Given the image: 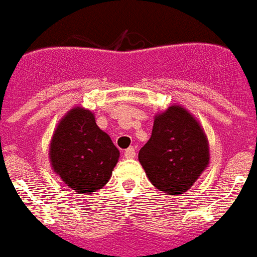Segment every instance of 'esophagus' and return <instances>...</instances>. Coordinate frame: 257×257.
<instances>
[{
    "label": "esophagus",
    "mask_w": 257,
    "mask_h": 257,
    "mask_svg": "<svg viewBox=\"0 0 257 257\" xmlns=\"http://www.w3.org/2000/svg\"><path fill=\"white\" fill-rule=\"evenodd\" d=\"M124 158H127V159H133V158H136V149L133 148V147H130L128 149H125Z\"/></svg>",
    "instance_id": "1"
}]
</instances>
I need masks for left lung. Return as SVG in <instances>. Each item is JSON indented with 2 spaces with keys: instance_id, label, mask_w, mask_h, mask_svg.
Returning <instances> with one entry per match:
<instances>
[{
  "instance_id": "1",
  "label": "left lung",
  "mask_w": 257,
  "mask_h": 257,
  "mask_svg": "<svg viewBox=\"0 0 257 257\" xmlns=\"http://www.w3.org/2000/svg\"><path fill=\"white\" fill-rule=\"evenodd\" d=\"M138 161L158 190L167 195L184 194L209 166V141L194 114L172 105L155 114L152 136Z\"/></svg>"
}]
</instances>
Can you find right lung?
Returning <instances> with one entry per match:
<instances>
[{"mask_svg":"<svg viewBox=\"0 0 257 257\" xmlns=\"http://www.w3.org/2000/svg\"><path fill=\"white\" fill-rule=\"evenodd\" d=\"M52 170L79 194L101 190L112 177L120 152L88 109L74 106L56 125L50 144Z\"/></svg>","mask_w":257,"mask_h":257,"instance_id":"add662e5","label":"right lung"}]
</instances>
